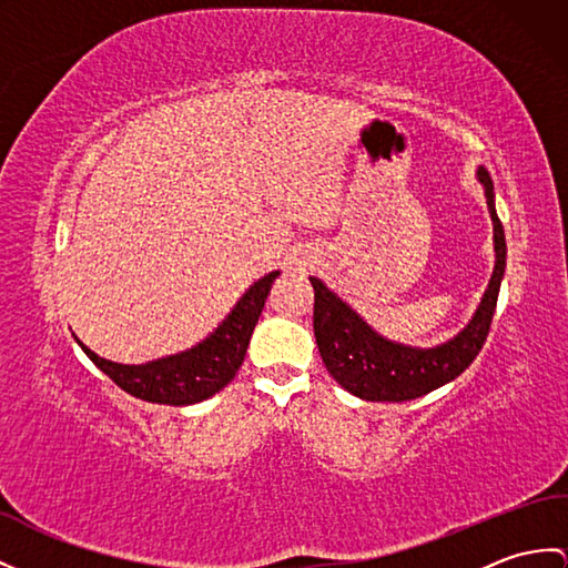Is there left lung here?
I'll use <instances>...</instances> for the list:
<instances>
[{"label":"left lung","mask_w":568,"mask_h":568,"mask_svg":"<svg viewBox=\"0 0 568 568\" xmlns=\"http://www.w3.org/2000/svg\"><path fill=\"white\" fill-rule=\"evenodd\" d=\"M477 178L484 185L494 221L496 265L475 317L458 337L432 349L407 347V344L385 339L378 332H373L347 303L332 294L321 280L311 276L315 292L313 332L317 349H321L329 376L344 390L368 399V403H405V399L422 397L458 378L481 352L506 270V236L494 206L491 175L487 169H479Z\"/></svg>","instance_id":"1"}]
</instances>
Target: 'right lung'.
Returning a JSON list of instances; mask_svg holds the SVG:
<instances>
[{
	"mask_svg": "<svg viewBox=\"0 0 568 568\" xmlns=\"http://www.w3.org/2000/svg\"><path fill=\"white\" fill-rule=\"evenodd\" d=\"M276 276H280V272H270L247 288L243 298L236 303V308L226 315V321L210 337L195 344L192 349L156 358V362L140 366L115 364L93 354L79 339L77 342L91 362L110 381L120 385L124 393L156 405H195L216 395L221 388H226L239 373L247 342H251L257 317L262 308H265L267 294Z\"/></svg>",
	"mask_w": 568,
	"mask_h": 568,
	"instance_id": "right-lung-1",
	"label": "right lung"
}]
</instances>
